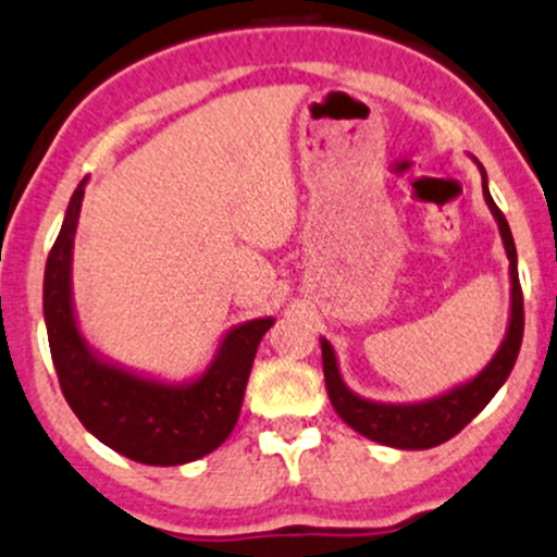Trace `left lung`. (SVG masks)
<instances>
[{
  "label": "left lung",
  "mask_w": 557,
  "mask_h": 557,
  "mask_svg": "<svg viewBox=\"0 0 557 557\" xmlns=\"http://www.w3.org/2000/svg\"><path fill=\"white\" fill-rule=\"evenodd\" d=\"M478 170H481L483 177V199H486L496 225H499L502 244H505L507 260H510V321H507L505 339H502L499 350L494 352L492 361L472 376V380L462 382V385H454L451 391L441 393L435 398L414 400V404H382V400L358 396V393H352L345 385L343 374H339L337 352H334L332 343L326 337H321L324 380L334 411L356 433L367 435L369 441H376L382 446L433 448L448 438H454L465 424L475 420L486 409L488 400L496 396V391L505 385L512 367H516L520 343H523V292H520L518 281V252L510 225H507L505 214L499 212L492 194H488L486 170L481 164H478Z\"/></svg>",
  "instance_id": "1"
}]
</instances>
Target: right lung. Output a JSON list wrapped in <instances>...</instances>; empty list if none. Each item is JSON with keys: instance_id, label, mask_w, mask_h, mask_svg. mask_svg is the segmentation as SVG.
<instances>
[{"instance_id": "1", "label": "right lung", "mask_w": 557, "mask_h": 557, "mask_svg": "<svg viewBox=\"0 0 557 557\" xmlns=\"http://www.w3.org/2000/svg\"><path fill=\"white\" fill-rule=\"evenodd\" d=\"M87 177L76 185L45 268V324L61 391L89 433L140 465H185L214 451L242 411L257 345L276 319L228 329L209 367L194 380L166 382L98 352L82 334L71 295L74 236Z\"/></svg>"}]
</instances>
